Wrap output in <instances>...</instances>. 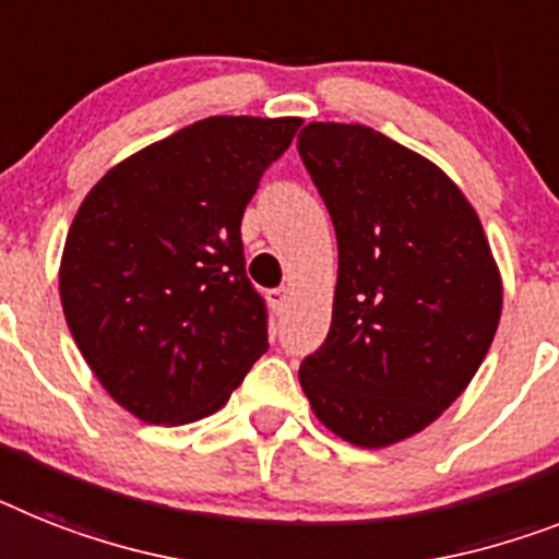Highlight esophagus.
Segmentation results:
<instances>
[{"label": "esophagus", "mask_w": 559, "mask_h": 559, "mask_svg": "<svg viewBox=\"0 0 559 559\" xmlns=\"http://www.w3.org/2000/svg\"><path fill=\"white\" fill-rule=\"evenodd\" d=\"M266 301H270V307L275 309V312H284V307H287L289 301V289L287 287L270 289V293H266Z\"/></svg>", "instance_id": "obj_1"}]
</instances>
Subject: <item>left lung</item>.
I'll list each match as a JSON object with an SVG mask.
<instances>
[{
	"instance_id": "1",
	"label": "left lung",
	"mask_w": 559,
	"mask_h": 559,
	"mask_svg": "<svg viewBox=\"0 0 559 559\" xmlns=\"http://www.w3.org/2000/svg\"><path fill=\"white\" fill-rule=\"evenodd\" d=\"M298 153L337 236L332 326L298 381L360 449L449 409L495 341L503 281L475 207L438 164L367 124L312 121Z\"/></svg>"
}]
</instances>
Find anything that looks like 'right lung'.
Here are the masks:
<instances>
[{"label": "right lung", "mask_w": 559, "mask_h": 559, "mask_svg": "<svg viewBox=\"0 0 559 559\" xmlns=\"http://www.w3.org/2000/svg\"><path fill=\"white\" fill-rule=\"evenodd\" d=\"M301 119L210 116L98 178L59 266L64 321L112 401L181 426L229 401L266 352L241 218Z\"/></svg>", "instance_id": "add662e5"}]
</instances>
